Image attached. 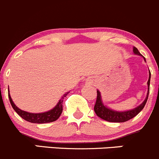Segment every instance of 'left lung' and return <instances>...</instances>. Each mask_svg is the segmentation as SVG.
Masks as SVG:
<instances>
[{"instance_id":"1","label":"left lung","mask_w":159,"mask_h":159,"mask_svg":"<svg viewBox=\"0 0 159 159\" xmlns=\"http://www.w3.org/2000/svg\"><path fill=\"white\" fill-rule=\"evenodd\" d=\"M133 51L135 54L142 55L136 47H134ZM150 79H151V73H150L149 71V78H148V94H147V97L146 99H145V101H144V102H142L139 106L135 108V109H132V110L125 111V112H116V111H113L112 110V109H108L107 107H106V106L102 104V100H101L100 93H99V91L97 90L96 101L94 106V111L95 112H96V114L102 119H104V120L108 121V122H124L129 120V119H132V118H134L135 116L138 115L141 111L143 109L144 106H145V104H146L147 99H148V94H149Z\"/></svg>"}]
</instances>
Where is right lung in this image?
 <instances>
[{
	"instance_id": "obj_1",
	"label": "right lung",
	"mask_w": 159,
	"mask_h": 159,
	"mask_svg": "<svg viewBox=\"0 0 159 159\" xmlns=\"http://www.w3.org/2000/svg\"><path fill=\"white\" fill-rule=\"evenodd\" d=\"M66 95L67 94H65L64 96L62 97V99L59 101L58 103H57V106H56L53 109H51L50 111H48V112H43V113H30V112L21 110V109L17 108V106H15V104L14 103V102H13L12 99H11V96H10V93H8V97H9L10 102H11L13 109H14V111H15L22 119L27 121V122H32V123L41 124L54 122V121L57 120V119L60 117L62 113V111H63V99H64V97H66Z\"/></svg>"
}]
</instances>
